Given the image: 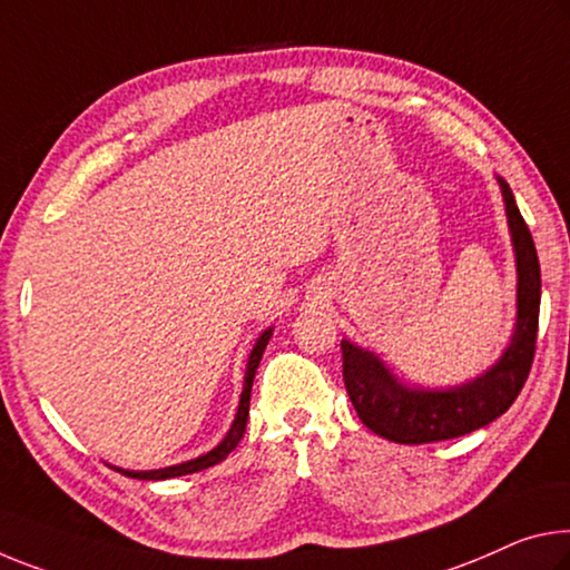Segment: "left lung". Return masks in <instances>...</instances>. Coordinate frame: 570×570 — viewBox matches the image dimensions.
I'll use <instances>...</instances> for the list:
<instances>
[{
    "mask_svg": "<svg viewBox=\"0 0 570 570\" xmlns=\"http://www.w3.org/2000/svg\"><path fill=\"white\" fill-rule=\"evenodd\" d=\"M500 187L518 258V322L510 347L476 381L446 391H413L395 381L373 352L342 340V377L347 395L360 421L377 436L395 444H431L464 436L500 419L528 381L538 340L540 264L510 185L500 179Z\"/></svg>",
    "mask_w": 570,
    "mask_h": 570,
    "instance_id": "obj_1",
    "label": "left lung"
}]
</instances>
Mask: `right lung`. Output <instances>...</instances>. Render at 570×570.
Segmentation results:
<instances>
[{"label":"right lung","instance_id":"obj_1","mask_svg":"<svg viewBox=\"0 0 570 570\" xmlns=\"http://www.w3.org/2000/svg\"><path fill=\"white\" fill-rule=\"evenodd\" d=\"M271 340V330H266L261 337L256 340V345L250 350V357H248V367H246V381H243V393H240V405H238V413H236V421H233V426L228 431V436H225L218 446L213 451H207V454L197 456V459H189V462L183 464H175V466H165V469H151V472H129V469H121V466H114L116 472H121L124 476H134V480H171V476H183V474H193V472H203V469L213 466L223 462L225 456L230 454L233 449L238 446V441L243 439V431H246V421H248V405H250V387H253V377H256V367L261 363V355H264V350Z\"/></svg>","mask_w":570,"mask_h":570}]
</instances>
